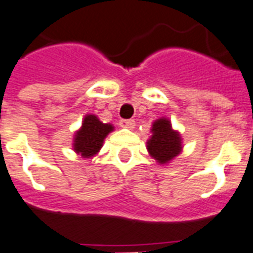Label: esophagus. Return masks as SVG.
Here are the masks:
<instances>
[{"instance_id":"obj_1","label":"esophagus","mask_w":253,"mask_h":253,"mask_svg":"<svg viewBox=\"0 0 253 253\" xmlns=\"http://www.w3.org/2000/svg\"><path fill=\"white\" fill-rule=\"evenodd\" d=\"M135 121L133 120H121L120 121V126L123 127V128H128V130H132L135 128Z\"/></svg>"}]
</instances>
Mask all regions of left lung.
I'll return each instance as SVG.
<instances>
[{
	"mask_svg": "<svg viewBox=\"0 0 253 253\" xmlns=\"http://www.w3.org/2000/svg\"><path fill=\"white\" fill-rule=\"evenodd\" d=\"M152 136L146 141L149 156L159 165H169L182 152V137L177 130H173L171 121L161 117L152 123Z\"/></svg>",
	"mask_w": 253,
	"mask_h": 253,
	"instance_id": "8db88e82",
	"label": "left lung"
}]
</instances>
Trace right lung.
<instances>
[{
  "label": "right lung",
  "mask_w": 253,
  "mask_h": 253,
  "mask_svg": "<svg viewBox=\"0 0 253 253\" xmlns=\"http://www.w3.org/2000/svg\"><path fill=\"white\" fill-rule=\"evenodd\" d=\"M114 126L110 123H103L95 114H86L82 126L74 132L73 150L82 158H92L103 148L104 140Z\"/></svg>",
  "instance_id": "obj_1"
}]
</instances>
